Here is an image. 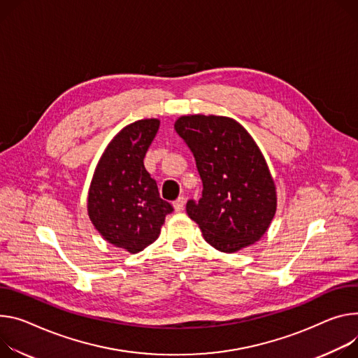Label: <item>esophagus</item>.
<instances>
[{
	"label": "esophagus",
	"instance_id": "34e87169",
	"mask_svg": "<svg viewBox=\"0 0 358 358\" xmlns=\"http://www.w3.org/2000/svg\"><path fill=\"white\" fill-rule=\"evenodd\" d=\"M173 206H174V210H176L177 213H181V211L184 210V206H185V199H184V197H178V199L173 203Z\"/></svg>",
	"mask_w": 358,
	"mask_h": 358
}]
</instances>
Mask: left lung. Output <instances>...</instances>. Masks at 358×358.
I'll list each match as a JSON object with an SVG mask.
<instances>
[{
  "label": "left lung",
  "mask_w": 358,
  "mask_h": 358,
  "mask_svg": "<svg viewBox=\"0 0 358 358\" xmlns=\"http://www.w3.org/2000/svg\"><path fill=\"white\" fill-rule=\"evenodd\" d=\"M176 131L187 143L203 180V197L187 214L204 240L236 252L262 238L275 215L277 191L267 161L247 129L222 115H181Z\"/></svg>",
  "instance_id": "obj_1"
}]
</instances>
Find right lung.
<instances>
[{
  "label": "right lung",
  "instance_id": "add662e5",
  "mask_svg": "<svg viewBox=\"0 0 358 358\" xmlns=\"http://www.w3.org/2000/svg\"><path fill=\"white\" fill-rule=\"evenodd\" d=\"M158 127V118L125 125L104 150L88 189L87 210L95 230L131 254L158 238L166 215L173 211L144 167Z\"/></svg>",
  "mask_w": 358,
  "mask_h": 358
}]
</instances>
